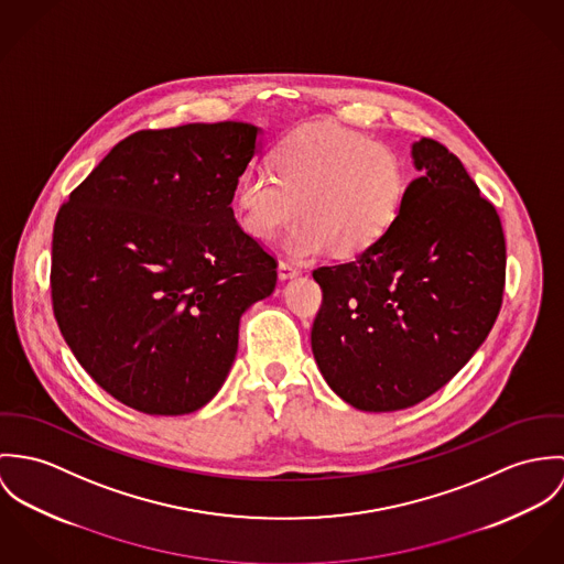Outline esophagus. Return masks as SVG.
Here are the masks:
<instances>
[{
	"label": "esophagus",
	"instance_id": "34e87169",
	"mask_svg": "<svg viewBox=\"0 0 564 564\" xmlns=\"http://www.w3.org/2000/svg\"><path fill=\"white\" fill-rule=\"evenodd\" d=\"M301 274V268L290 263V261H279V279L281 281H288V279H294Z\"/></svg>",
	"mask_w": 564,
	"mask_h": 564
}]
</instances>
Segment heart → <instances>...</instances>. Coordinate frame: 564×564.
Listing matches in <instances>:
<instances>
[{"mask_svg":"<svg viewBox=\"0 0 564 564\" xmlns=\"http://www.w3.org/2000/svg\"><path fill=\"white\" fill-rule=\"evenodd\" d=\"M270 162L274 175L252 169L240 180L236 216L249 236L270 240L301 207L303 223L285 240L299 259L372 251L398 223L411 186L400 153L339 123L294 129Z\"/></svg>","mask_w":564,"mask_h":564,"instance_id":"heart-1","label":"heart"}]
</instances>
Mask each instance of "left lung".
<instances>
[{
  "instance_id": "1",
  "label": "left lung",
  "mask_w": 564,
  "mask_h": 564,
  "mask_svg": "<svg viewBox=\"0 0 564 564\" xmlns=\"http://www.w3.org/2000/svg\"><path fill=\"white\" fill-rule=\"evenodd\" d=\"M422 177L372 251L322 265L312 350L328 387L359 411L409 409L482 346L500 313L506 242L496 207L460 160L422 138Z\"/></svg>"
}]
</instances>
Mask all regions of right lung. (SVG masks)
Listing matches in <instances>:
<instances>
[{
	"instance_id": "add662e5",
	"label": "right lung",
	"mask_w": 564,
	"mask_h": 564,
	"mask_svg": "<svg viewBox=\"0 0 564 564\" xmlns=\"http://www.w3.org/2000/svg\"><path fill=\"white\" fill-rule=\"evenodd\" d=\"M259 127L189 123L127 135L56 216L52 303L79 366L127 406L186 415L223 387L240 317L276 261L231 200Z\"/></svg>"
}]
</instances>
